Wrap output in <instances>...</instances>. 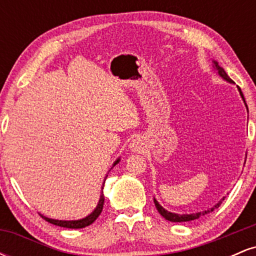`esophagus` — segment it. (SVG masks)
Returning a JSON list of instances; mask_svg holds the SVG:
<instances>
[{
  "label": "esophagus",
  "mask_w": 256,
  "mask_h": 256,
  "mask_svg": "<svg viewBox=\"0 0 256 256\" xmlns=\"http://www.w3.org/2000/svg\"><path fill=\"white\" fill-rule=\"evenodd\" d=\"M128 148H130L131 152H140L144 149V143H143V140H140V138H134V140H131Z\"/></svg>",
  "instance_id": "obj_1"
}]
</instances>
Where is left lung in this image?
Masks as SVG:
<instances>
[{
    "label": "left lung",
    "mask_w": 256,
    "mask_h": 256,
    "mask_svg": "<svg viewBox=\"0 0 256 256\" xmlns=\"http://www.w3.org/2000/svg\"><path fill=\"white\" fill-rule=\"evenodd\" d=\"M212 62H213V68H214V71H216V73H218V74L220 76V77H222V79H224V80L228 82V83L234 84V80H231V78L228 77V74H226V72L224 71V68H222V67L220 66V64H219L218 62H216V60H212ZM237 88H238V86H237ZM238 91H240V98H242L243 102H244V104H246H246L244 96H243L242 91H240V88H238ZM246 110H248V107H246ZM222 200H224V198H222V200H220V201L218 202V204H214L212 208H210V210H204V212H198V213H192V214H177V213L168 212V210H165V208H164L162 206H161L160 204H158V202L156 201V198H154V204H155V207H156L158 212L160 213L161 216H162L164 218H165L166 220H168V222H192V220L198 219L200 216H204V214H208V213L213 212V210H216V208H218L219 206L222 204Z\"/></svg>",
    "instance_id": "8db88e82"
}]
</instances>
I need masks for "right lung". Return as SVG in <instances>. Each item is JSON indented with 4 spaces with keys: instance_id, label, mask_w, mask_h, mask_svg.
I'll return each instance as SVG.
<instances>
[{
    "instance_id": "right-lung-1",
    "label": "right lung",
    "mask_w": 256,
    "mask_h": 256,
    "mask_svg": "<svg viewBox=\"0 0 256 256\" xmlns=\"http://www.w3.org/2000/svg\"><path fill=\"white\" fill-rule=\"evenodd\" d=\"M120 161V158H116V161L113 162V166H112V168H113L114 166L116 165ZM108 174L104 177V184L106 182V179H107ZM104 186H102V190H101V195H100V200H98V204L96 206L95 210L91 212L89 216H86L85 218L83 219H78V220H58V219H52V218H48V216H44L43 214H40V216L46 220V222H50V224H54L56 226H61V228H83L85 226H89L90 224H92L94 222H95L96 219L98 218V216L101 214L102 210H104Z\"/></svg>"
}]
</instances>
